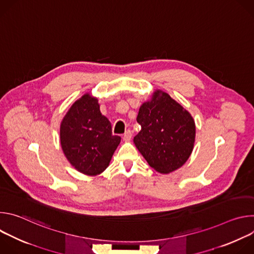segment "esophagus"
<instances>
[{
  "instance_id": "obj_1",
  "label": "esophagus",
  "mask_w": 254,
  "mask_h": 254,
  "mask_svg": "<svg viewBox=\"0 0 254 254\" xmlns=\"http://www.w3.org/2000/svg\"><path fill=\"white\" fill-rule=\"evenodd\" d=\"M131 136H132V133H131V131H130L129 129H127V130L125 132V134H124L123 138H124V140H125V141H128V140H130Z\"/></svg>"
}]
</instances>
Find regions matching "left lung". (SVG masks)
<instances>
[{"mask_svg":"<svg viewBox=\"0 0 254 254\" xmlns=\"http://www.w3.org/2000/svg\"><path fill=\"white\" fill-rule=\"evenodd\" d=\"M136 122L141 129L133 142L153 169L169 174L187 162L194 148L195 122L168 93L156 90L140 105Z\"/></svg>","mask_w":254,"mask_h":254,"instance_id":"1","label":"left lung"}]
</instances>
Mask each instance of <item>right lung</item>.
<instances>
[{
    "label": "right lung",
    "mask_w": 254,
    "mask_h": 254,
    "mask_svg": "<svg viewBox=\"0 0 254 254\" xmlns=\"http://www.w3.org/2000/svg\"><path fill=\"white\" fill-rule=\"evenodd\" d=\"M60 142L72 167L84 175L96 176L110 165L121 136L113 135L112 125L101 115L97 98L85 93L63 118Z\"/></svg>",
    "instance_id": "1"
}]
</instances>
